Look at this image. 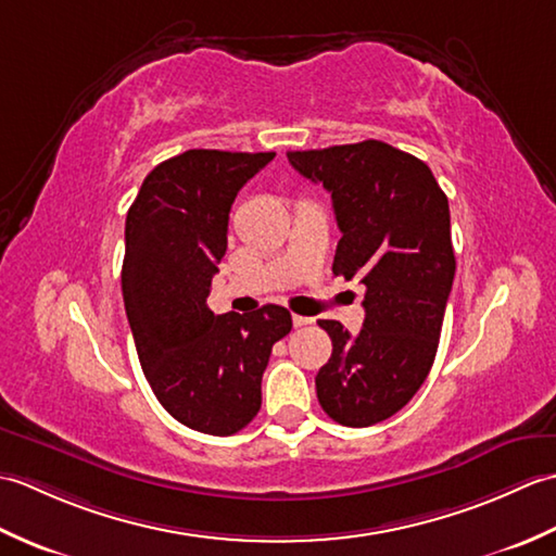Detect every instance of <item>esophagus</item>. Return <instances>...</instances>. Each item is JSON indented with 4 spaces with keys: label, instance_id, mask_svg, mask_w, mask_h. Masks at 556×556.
<instances>
[{
    "label": "esophagus",
    "instance_id": "esophagus-1",
    "mask_svg": "<svg viewBox=\"0 0 556 556\" xmlns=\"http://www.w3.org/2000/svg\"><path fill=\"white\" fill-rule=\"evenodd\" d=\"M293 320V327H303V325H311L313 323V317H303V315H293L291 317Z\"/></svg>",
    "mask_w": 556,
    "mask_h": 556
}]
</instances>
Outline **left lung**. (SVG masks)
I'll return each instance as SVG.
<instances>
[{
	"mask_svg": "<svg viewBox=\"0 0 556 556\" xmlns=\"http://www.w3.org/2000/svg\"><path fill=\"white\" fill-rule=\"evenodd\" d=\"M287 157L332 193L341 231L332 271L365 285L356 337L337 320L317 323L332 339L317 401L339 425L368 428L404 408L434 363L456 271L448 200L428 164L382 140Z\"/></svg>",
	"mask_w": 556,
	"mask_h": 556,
	"instance_id": "obj_1",
	"label": "left lung"
}]
</instances>
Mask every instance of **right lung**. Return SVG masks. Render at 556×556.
<instances>
[{"mask_svg":"<svg viewBox=\"0 0 556 556\" xmlns=\"http://www.w3.org/2000/svg\"><path fill=\"white\" fill-rule=\"evenodd\" d=\"M271 157L186 150L146 176L126 215L122 291L140 368L164 410L205 434H233L257 416L271 346L291 332L281 305L207 308L233 198Z\"/></svg>","mask_w":556,"mask_h":556,"instance_id":"1","label":"right lung"}]
</instances>
